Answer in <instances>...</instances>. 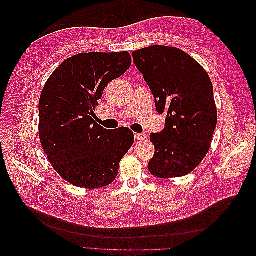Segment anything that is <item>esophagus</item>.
<instances>
[{"label": "esophagus", "mask_w": 256, "mask_h": 256, "mask_svg": "<svg viewBox=\"0 0 256 256\" xmlns=\"http://www.w3.org/2000/svg\"><path fill=\"white\" fill-rule=\"evenodd\" d=\"M134 138L136 141H143V140H146V136L144 134H134Z\"/></svg>", "instance_id": "1"}]
</instances>
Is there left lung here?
<instances>
[{"mask_svg": "<svg viewBox=\"0 0 256 256\" xmlns=\"http://www.w3.org/2000/svg\"><path fill=\"white\" fill-rule=\"evenodd\" d=\"M132 56L157 112L168 114L164 128L150 134L154 154L150 172L159 178L187 175L205 158L216 127L212 83L204 68L180 49L156 44L134 51Z\"/></svg>", "mask_w": 256, "mask_h": 256, "instance_id": "1", "label": "left lung"}]
</instances>
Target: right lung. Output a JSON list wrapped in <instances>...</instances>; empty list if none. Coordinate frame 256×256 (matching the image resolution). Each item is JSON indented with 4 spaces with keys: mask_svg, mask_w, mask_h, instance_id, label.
I'll use <instances>...</instances> for the list:
<instances>
[{
    "mask_svg": "<svg viewBox=\"0 0 256 256\" xmlns=\"http://www.w3.org/2000/svg\"><path fill=\"white\" fill-rule=\"evenodd\" d=\"M131 65L128 52L80 53L51 74L40 100V138L54 170L76 187L95 189L115 180L134 132L95 122L106 86Z\"/></svg>",
    "mask_w": 256,
    "mask_h": 256,
    "instance_id": "obj_1",
    "label": "right lung"
}]
</instances>
